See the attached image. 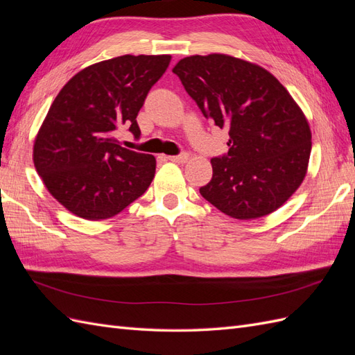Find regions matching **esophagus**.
Instances as JSON below:
<instances>
[{
    "label": "esophagus",
    "instance_id": "obj_1",
    "mask_svg": "<svg viewBox=\"0 0 355 355\" xmlns=\"http://www.w3.org/2000/svg\"><path fill=\"white\" fill-rule=\"evenodd\" d=\"M170 161H173V163H180V164H184V163H187V161L189 159V155L188 154H179V155H170V157H167Z\"/></svg>",
    "mask_w": 355,
    "mask_h": 355
}]
</instances>
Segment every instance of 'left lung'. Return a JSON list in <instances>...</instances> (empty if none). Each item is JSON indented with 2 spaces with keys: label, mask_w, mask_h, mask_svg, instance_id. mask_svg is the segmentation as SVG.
<instances>
[{
  "label": "left lung",
  "mask_w": 355,
  "mask_h": 355,
  "mask_svg": "<svg viewBox=\"0 0 355 355\" xmlns=\"http://www.w3.org/2000/svg\"><path fill=\"white\" fill-rule=\"evenodd\" d=\"M173 72L202 115L230 128L228 154L211 158L200 194L239 220L280 209L304 182L313 145L292 94L270 71L222 53L184 58Z\"/></svg>",
  "instance_id": "left-lung-1"
}]
</instances>
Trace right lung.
Masks as SVG:
<instances>
[{
  "mask_svg": "<svg viewBox=\"0 0 355 355\" xmlns=\"http://www.w3.org/2000/svg\"><path fill=\"white\" fill-rule=\"evenodd\" d=\"M170 55H124L81 69L63 85L34 142V166L47 191L87 220L115 216L151 185L154 155L123 148L115 132L136 121Z\"/></svg>",
  "mask_w": 355,
  "mask_h": 355,
  "instance_id": "obj_1",
  "label": "right lung"
}]
</instances>
